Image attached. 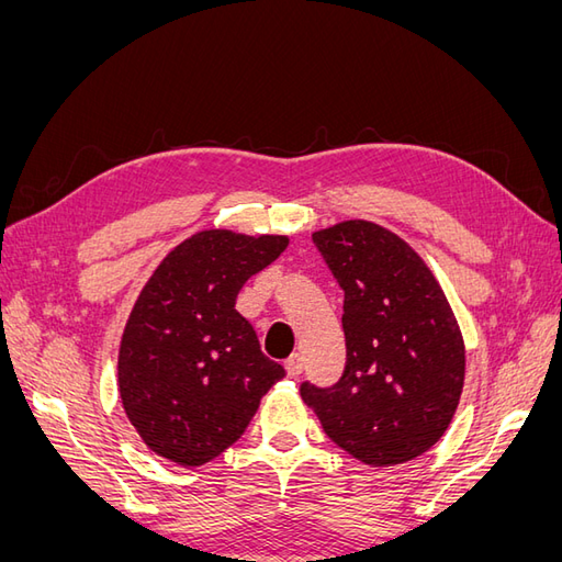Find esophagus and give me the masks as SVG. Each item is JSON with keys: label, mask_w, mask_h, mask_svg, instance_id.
I'll return each mask as SVG.
<instances>
[{"label": "esophagus", "mask_w": 562, "mask_h": 562, "mask_svg": "<svg viewBox=\"0 0 562 562\" xmlns=\"http://www.w3.org/2000/svg\"><path fill=\"white\" fill-rule=\"evenodd\" d=\"M302 368H304V363H302V356H300V353H293L291 359L285 361V372H288V375H291V378H297L300 372H302Z\"/></svg>", "instance_id": "obj_1"}]
</instances>
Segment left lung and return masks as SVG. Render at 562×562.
I'll list each match as a JSON object with an SVG mask.
<instances>
[{"label": "left lung", "instance_id": "obj_1", "mask_svg": "<svg viewBox=\"0 0 562 562\" xmlns=\"http://www.w3.org/2000/svg\"><path fill=\"white\" fill-rule=\"evenodd\" d=\"M345 291L347 363L333 386L300 396L333 443L370 467L427 452L446 434L464 386V342L419 255L394 232L349 220L312 234Z\"/></svg>", "mask_w": 562, "mask_h": 562}]
</instances>
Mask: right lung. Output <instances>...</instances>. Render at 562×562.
Segmentation results:
<instances>
[{"mask_svg":"<svg viewBox=\"0 0 562 562\" xmlns=\"http://www.w3.org/2000/svg\"><path fill=\"white\" fill-rule=\"evenodd\" d=\"M285 246V236L199 232L145 283L119 349V394L149 450L180 467L211 462L285 375L234 310L244 283Z\"/></svg>","mask_w":562,"mask_h":562,"instance_id":"right-lung-1","label":"right lung"}]
</instances>
